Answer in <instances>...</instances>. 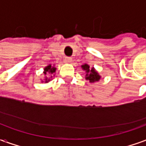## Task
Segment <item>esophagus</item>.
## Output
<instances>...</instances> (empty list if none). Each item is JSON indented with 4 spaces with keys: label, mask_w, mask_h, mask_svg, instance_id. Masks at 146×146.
<instances>
[{
    "label": "esophagus",
    "mask_w": 146,
    "mask_h": 146,
    "mask_svg": "<svg viewBox=\"0 0 146 146\" xmlns=\"http://www.w3.org/2000/svg\"><path fill=\"white\" fill-rule=\"evenodd\" d=\"M64 60H65V62H71V61H72V58L66 57Z\"/></svg>",
    "instance_id": "obj_1"
}]
</instances>
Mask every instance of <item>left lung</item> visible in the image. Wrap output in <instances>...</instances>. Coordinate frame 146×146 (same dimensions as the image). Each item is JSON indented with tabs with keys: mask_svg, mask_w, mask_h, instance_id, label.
<instances>
[{
	"mask_svg": "<svg viewBox=\"0 0 146 146\" xmlns=\"http://www.w3.org/2000/svg\"><path fill=\"white\" fill-rule=\"evenodd\" d=\"M82 68L83 70L86 71V80H89L91 83L99 80L101 76L98 75V73L95 71L94 68L90 69V66H89L88 65H87V64H84V66H82Z\"/></svg>",
	"mask_w": 146,
	"mask_h": 146,
	"instance_id": "8db88e82",
	"label": "left lung"
}]
</instances>
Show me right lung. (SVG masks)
<instances>
[{"label": "right lung", "mask_w": 146, "mask_h": 146, "mask_svg": "<svg viewBox=\"0 0 146 146\" xmlns=\"http://www.w3.org/2000/svg\"><path fill=\"white\" fill-rule=\"evenodd\" d=\"M55 70H56V68H54V67H52L51 66V65H49V66H48L47 67H45L44 68V73L45 75L47 74V73H50V74H52V73H54V72H55ZM45 82L47 83L50 80L48 79V78H45Z\"/></svg>", "instance_id": "add662e5"}]
</instances>
